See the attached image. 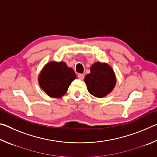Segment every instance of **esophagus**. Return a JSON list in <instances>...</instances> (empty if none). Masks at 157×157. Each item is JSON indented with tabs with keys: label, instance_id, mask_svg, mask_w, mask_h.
Wrapping results in <instances>:
<instances>
[{
	"label": "esophagus",
	"instance_id": "obj_1",
	"mask_svg": "<svg viewBox=\"0 0 157 157\" xmlns=\"http://www.w3.org/2000/svg\"><path fill=\"white\" fill-rule=\"evenodd\" d=\"M78 78L79 79H83L84 78V75H83V74H82V73H79L78 75Z\"/></svg>",
	"mask_w": 157,
	"mask_h": 157
}]
</instances>
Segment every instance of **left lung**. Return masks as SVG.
<instances>
[{
    "label": "left lung",
    "mask_w": 157,
    "mask_h": 157,
    "mask_svg": "<svg viewBox=\"0 0 157 157\" xmlns=\"http://www.w3.org/2000/svg\"><path fill=\"white\" fill-rule=\"evenodd\" d=\"M90 70L91 73L84 78L89 92L97 98L106 96L116 85V79L113 69L107 63L95 62Z\"/></svg>",
    "instance_id": "left-lung-1"
}]
</instances>
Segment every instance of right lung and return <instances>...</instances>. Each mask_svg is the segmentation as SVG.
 I'll use <instances>...</instances> for the list:
<instances>
[{
  "label": "right lung",
  "mask_w": 157,
  "mask_h": 157,
  "mask_svg": "<svg viewBox=\"0 0 157 157\" xmlns=\"http://www.w3.org/2000/svg\"><path fill=\"white\" fill-rule=\"evenodd\" d=\"M77 78L73 69L63 62H51L44 66L39 76L41 88L52 98L64 95L74 79Z\"/></svg>",
  "instance_id": "right-lung-1"
}]
</instances>
